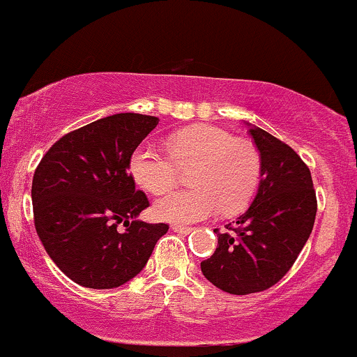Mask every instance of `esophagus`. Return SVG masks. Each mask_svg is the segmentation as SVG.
I'll list each match as a JSON object with an SVG mask.
<instances>
[{"label": "esophagus", "instance_id": "obj_1", "mask_svg": "<svg viewBox=\"0 0 357 357\" xmlns=\"http://www.w3.org/2000/svg\"><path fill=\"white\" fill-rule=\"evenodd\" d=\"M172 230L178 234H190L193 230V227H186V225H172Z\"/></svg>", "mask_w": 357, "mask_h": 357}]
</instances>
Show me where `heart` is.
<instances>
[{"label": "heart", "instance_id": "heart-1", "mask_svg": "<svg viewBox=\"0 0 357 357\" xmlns=\"http://www.w3.org/2000/svg\"><path fill=\"white\" fill-rule=\"evenodd\" d=\"M164 154L151 146L135 149L130 171L135 183L152 195H164L190 172L191 190L158 199L155 217L164 222L191 223L218 210L234 215L249 205L259 186L261 155L249 140L211 125H193L167 137Z\"/></svg>", "mask_w": 357, "mask_h": 357}]
</instances>
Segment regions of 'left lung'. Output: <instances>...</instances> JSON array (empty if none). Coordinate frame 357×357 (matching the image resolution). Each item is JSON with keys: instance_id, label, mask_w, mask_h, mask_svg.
I'll return each instance as SVG.
<instances>
[{"instance_id": "8db88e82", "label": "left lung", "mask_w": 357, "mask_h": 357, "mask_svg": "<svg viewBox=\"0 0 357 357\" xmlns=\"http://www.w3.org/2000/svg\"><path fill=\"white\" fill-rule=\"evenodd\" d=\"M249 125L261 155V183L252 205L230 232H218L213 256L202 261L211 284L230 295L264 291L289 271L310 237L317 197L310 169L291 147Z\"/></svg>"}]
</instances>
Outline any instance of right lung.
Instances as JSON below:
<instances>
[{"mask_svg": "<svg viewBox=\"0 0 357 357\" xmlns=\"http://www.w3.org/2000/svg\"><path fill=\"white\" fill-rule=\"evenodd\" d=\"M158 123L140 113L100 119L59 139L35 169V230L50 259L81 287L130 281L169 229L137 220L149 199L128 172L132 154Z\"/></svg>", "mask_w": 357, "mask_h": 357, "instance_id": "add662e5", "label": "right lung"}]
</instances>
